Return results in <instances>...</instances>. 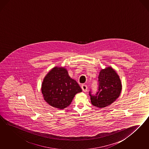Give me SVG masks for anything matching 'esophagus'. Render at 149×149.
<instances>
[{"label":"esophagus","instance_id":"esophagus-1","mask_svg":"<svg viewBox=\"0 0 149 149\" xmlns=\"http://www.w3.org/2000/svg\"><path fill=\"white\" fill-rule=\"evenodd\" d=\"M81 88L84 92H86L87 91V86L86 85H82Z\"/></svg>","mask_w":149,"mask_h":149}]
</instances>
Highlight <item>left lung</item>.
Here are the masks:
<instances>
[{
    "instance_id": "obj_1",
    "label": "left lung",
    "mask_w": 149,
    "mask_h": 149,
    "mask_svg": "<svg viewBox=\"0 0 149 149\" xmlns=\"http://www.w3.org/2000/svg\"><path fill=\"white\" fill-rule=\"evenodd\" d=\"M98 91L95 95L89 92L91 103L100 108L113 103L120 96L122 85L117 72L111 67L102 69L98 77Z\"/></svg>"
}]
</instances>
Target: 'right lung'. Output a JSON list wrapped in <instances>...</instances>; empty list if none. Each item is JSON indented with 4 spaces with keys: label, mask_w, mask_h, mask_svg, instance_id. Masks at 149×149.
I'll return each instance as SVG.
<instances>
[{
    "label": "right lung",
    "mask_w": 149,
    "mask_h": 149,
    "mask_svg": "<svg viewBox=\"0 0 149 149\" xmlns=\"http://www.w3.org/2000/svg\"><path fill=\"white\" fill-rule=\"evenodd\" d=\"M45 101L54 108L63 109L71 104L82 89L77 81L69 76L64 67H55L45 76L41 85Z\"/></svg>",
    "instance_id": "right-lung-1"
}]
</instances>
